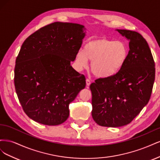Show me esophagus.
Returning a JSON list of instances; mask_svg holds the SVG:
<instances>
[{
  "label": "esophagus",
  "instance_id": "esophagus-1",
  "mask_svg": "<svg viewBox=\"0 0 160 160\" xmlns=\"http://www.w3.org/2000/svg\"><path fill=\"white\" fill-rule=\"evenodd\" d=\"M86 84H87V86H89L90 84H91V81L89 79H86Z\"/></svg>",
  "mask_w": 160,
  "mask_h": 160
}]
</instances>
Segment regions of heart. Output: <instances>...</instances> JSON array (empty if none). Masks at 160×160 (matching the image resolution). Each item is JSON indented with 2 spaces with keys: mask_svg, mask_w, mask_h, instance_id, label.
Masks as SVG:
<instances>
[{
  "mask_svg": "<svg viewBox=\"0 0 160 160\" xmlns=\"http://www.w3.org/2000/svg\"><path fill=\"white\" fill-rule=\"evenodd\" d=\"M128 47L123 41H114L107 38L93 39L85 44L83 50L77 52L75 67L81 71L88 67L91 61L93 74L100 78H107L115 75L126 62Z\"/></svg>",
  "mask_w": 160,
  "mask_h": 160,
  "instance_id": "b5f03b06",
  "label": "heart"
}]
</instances>
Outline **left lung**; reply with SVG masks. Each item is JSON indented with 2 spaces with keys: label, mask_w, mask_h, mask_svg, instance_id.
Listing matches in <instances>:
<instances>
[{
  "label": "left lung",
  "mask_w": 160,
  "mask_h": 160,
  "mask_svg": "<svg viewBox=\"0 0 160 160\" xmlns=\"http://www.w3.org/2000/svg\"><path fill=\"white\" fill-rule=\"evenodd\" d=\"M129 41L126 62L115 75L91 83L92 117L101 126L129 124L149 102L155 81V62L139 33L116 29Z\"/></svg>",
  "instance_id": "left-lung-1"
}]
</instances>
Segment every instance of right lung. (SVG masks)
<instances>
[{
    "label": "right lung",
    "instance_id": "obj_1",
    "mask_svg": "<svg viewBox=\"0 0 160 160\" xmlns=\"http://www.w3.org/2000/svg\"><path fill=\"white\" fill-rule=\"evenodd\" d=\"M82 25L55 22L24 41L16 59L14 86L31 119L57 125L67 119L69 105L85 88L83 75L71 65L85 37Z\"/></svg>",
    "mask_w": 160,
    "mask_h": 160
}]
</instances>
